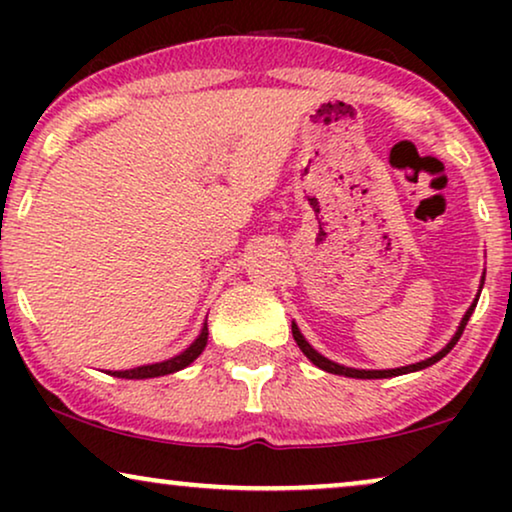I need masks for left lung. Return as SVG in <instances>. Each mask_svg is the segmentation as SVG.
Returning a JSON list of instances; mask_svg holds the SVG:
<instances>
[{
  "instance_id": "obj_1",
  "label": "left lung",
  "mask_w": 512,
  "mask_h": 512,
  "mask_svg": "<svg viewBox=\"0 0 512 512\" xmlns=\"http://www.w3.org/2000/svg\"><path fill=\"white\" fill-rule=\"evenodd\" d=\"M482 289V286H480ZM480 298V296H478ZM478 298L473 300V305L468 307V312L464 314V319H461V326H459V331L454 333V338L447 342V347H443L440 349V352L436 354V356H431V359H426V361H419V363H412V366H403V368H394V370H356V368H345V366H338V363H333V361H328L326 356H321L319 352H314V349L310 347V342H307L305 338H303V333L298 331V326L296 324H291V331H293V340L298 342V347L303 349V354L307 356V359H310L314 366L317 368H321V370H326V373H333V375H345V377H356V380H382V377H396V375H405V373H415V370H422V368H429V366H433V363H438L440 359H443L445 354H450V349L457 345L459 342V338H461V333H464V328H466V324H468V319H471V314H473V310H475V305H478Z\"/></svg>"
}]
</instances>
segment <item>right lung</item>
I'll use <instances>...</instances> for the list:
<instances>
[{
  "label": "right lung",
  "mask_w": 512,
  "mask_h": 512,
  "mask_svg": "<svg viewBox=\"0 0 512 512\" xmlns=\"http://www.w3.org/2000/svg\"><path fill=\"white\" fill-rule=\"evenodd\" d=\"M207 324L202 326V333L198 335V340L193 342L186 352H181L174 359H167L163 363H153V366H139V368H130V370H116V373H109L114 377H123V380H146V377H160V375H170L177 373V370L186 368L188 363H193L198 356L202 354V349L207 345Z\"/></svg>",
  "instance_id": "add662e5"
}]
</instances>
